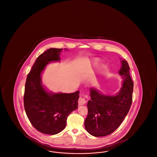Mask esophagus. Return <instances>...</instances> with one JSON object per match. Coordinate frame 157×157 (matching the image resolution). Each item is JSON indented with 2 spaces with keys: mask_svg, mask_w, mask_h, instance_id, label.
<instances>
[{
  "mask_svg": "<svg viewBox=\"0 0 157 157\" xmlns=\"http://www.w3.org/2000/svg\"><path fill=\"white\" fill-rule=\"evenodd\" d=\"M85 103H86V100L84 98L80 97L79 98V100H78V104H79V105L85 104Z\"/></svg>",
  "mask_w": 157,
  "mask_h": 157,
  "instance_id": "1",
  "label": "esophagus"
}]
</instances>
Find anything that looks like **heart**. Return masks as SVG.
Segmentation results:
<instances>
[{
  "label": "heart",
  "mask_w": 157,
  "mask_h": 157,
  "mask_svg": "<svg viewBox=\"0 0 157 157\" xmlns=\"http://www.w3.org/2000/svg\"><path fill=\"white\" fill-rule=\"evenodd\" d=\"M94 63H95H95H96V64H97V63H98V60L97 59L95 60V61H94Z\"/></svg>",
  "instance_id": "1"
}]
</instances>
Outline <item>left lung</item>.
Returning <instances> with one entry per match:
<instances>
[{
	"label": "left lung",
	"instance_id": "left-lung-1",
	"mask_svg": "<svg viewBox=\"0 0 157 157\" xmlns=\"http://www.w3.org/2000/svg\"><path fill=\"white\" fill-rule=\"evenodd\" d=\"M119 74L123 84L117 95L107 96L90 89V98L87 104L88 115L85 127L94 136H104L115 131L127 116L132 101L134 83L129 74L127 60L121 61Z\"/></svg>",
	"mask_w": 157,
	"mask_h": 157
}]
</instances>
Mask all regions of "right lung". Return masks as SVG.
Wrapping results in <instances>:
<instances>
[{
	"label": "right lung",
	"mask_w": 157,
	"mask_h": 157,
	"mask_svg": "<svg viewBox=\"0 0 157 157\" xmlns=\"http://www.w3.org/2000/svg\"><path fill=\"white\" fill-rule=\"evenodd\" d=\"M62 50L51 48L40 55L25 83L23 102L26 115L33 127L45 134H56L62 131L66 127L68 115L78 108L79 91L49 94L42 85V71L50 62L59 60Z\"/></svg>",
	"instance_id": "1"
}]
</instances>
